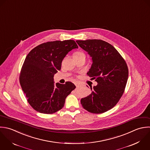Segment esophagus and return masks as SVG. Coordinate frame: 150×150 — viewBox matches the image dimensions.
<instances>
[{"label": "esophagus", "instance_id": "34e87169", "mask_svg": "<svg viewBox=\"0 0 150 150\" xmlns=\"http://www.w3.org/2000/svg\"><path fill=\"white\" fill-rule=\"evenodd\" d=\"M75 86H76V87L77 88V87L81 85V84H80L79 83H78V82H75Z\"/></svg>", "mask_w": 150, "mask_h": 150}]
</instances>
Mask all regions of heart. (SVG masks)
I'll use <instances>...</instances> for the list:
<instances>
[{
	"instance_id": "obj_1",
	"label": "heart",
	"mask_w": 150,
	"mask_h": 150,
	"mask_svg": "<svg viewBox=\"0 0 150 150\" xmlns=\"http://www.w3.org/2000/svg\"><path fill=\"white\" fill-rule=\"evenodd\" d=\"M85 55L84 53H83L82 52H76L73 55V57H78L79 55Z\"/></svg>"
}]
</instances>
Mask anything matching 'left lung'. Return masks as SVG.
Returning <instances> with one entry per match:
<instances>
[{"label": "left lung", "instance_id": "left-lung-1", "mask_svg": "<svg viewBox=\"0 0 150 150\" xmlns=\"http://www.w3.org/2000/svg\"><path fill=\"white\" fill-rule=\"evenodd\" d=\"M76 42L92 58V64L87 75L98 83L91 94L81 99V103L92 113L107 112L117 103L123 94L129 76L127 65L117 50L105 41Z\"/></svg>", "mask_w": 150, "mask_h": 150}]
</instances>
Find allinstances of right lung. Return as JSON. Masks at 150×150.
Segmentation results:
<instances>
[{"instance_id":"obj_1","label":"right lung","mask_w":150,"mask_h":150,"mask_svg":"<svg viewBox=\"0 0 150 150\" xmlns=\"http://www.w3.org/2000/svg\"><path fill=\"white\" fill-rule=\"evenodd\" d=\"M68 40L42 43L27 55L20 75V83L31 106L44 114H52L64 106L66 98L75 89L71 82L54 83V76L61 68L67 54L78 48Z\"/></svg>"}]
</instances>
